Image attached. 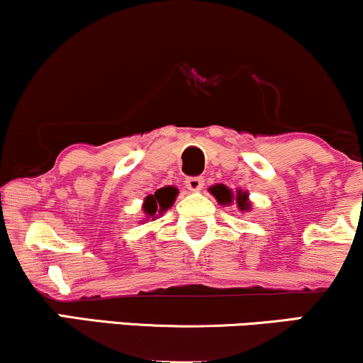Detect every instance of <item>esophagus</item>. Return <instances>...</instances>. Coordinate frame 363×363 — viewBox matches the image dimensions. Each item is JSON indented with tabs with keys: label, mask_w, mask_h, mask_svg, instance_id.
I'll list each match as a JSON object with an SVG mask.
<instances>
[{
	"label": "esophagus",
	"mask_w": 363,
	"mask_h": 363,
	"mask_svg": "<svg viewBox=\"0 0 363 363\" xmlns=\"http://www.w3.org/2000/svg\"><path fill=\"white\" fill-rule=\"evenodd\" d=\"M205 186V179L203 177H187L186 179V187L191 191H199Z\"/></svg>",
	"instance_id": "obj_1"
}]
</instances>
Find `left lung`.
Masks as SVG:
<instances>
[{"instance_id":"obj_1","label":"left lung","mask_w":363,"mask_h":363,"mask_svg":"<svg viewBox=\"0 0 363 363\" xmlns=\"http://www.w3.org/2000/svg\"><path fill=\"white\" fill-rule=\"evenodd\" d=\"M210 191H211V194H213L215 198L222 203V205H227V203L230 205L232 198H234L230 193V189H228V187H225L223 184L213 186ZM237 205H239L240 210H247V208L251 206V203L247 201V193H242V191H239V193H237Z\"/></svg>"}]
</instances>
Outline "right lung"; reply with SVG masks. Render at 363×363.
<instances>
[{
    "mask_svg": "<svg viewBox=\"0 0 363 363\" xmlns=\"http://www.w3.org/2000/svg\"><path fill=\"white\" fill-rule=\"evenodd\" d=\"M177 196V189L172 186L162 187V189L155 191V194H150L145 198L143 211L148 216H155L157 213H162V211L169 210L172 206L174 199Z\"/></svg>",
    "mask_w": 363,
    "mask_h": 363,
    "instance_id": "obj_1",
    "label": "right lung"
}]
</instances>
